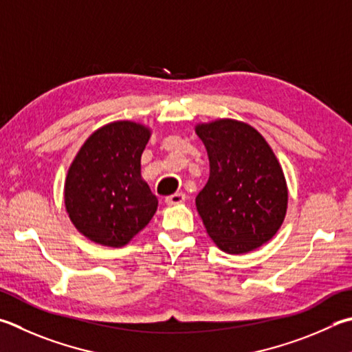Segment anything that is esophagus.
Masks as SVG:
<instances>
[{
  "label": "esophagus",
  "instance_id": "34e87169",
  "mask_svg": "<svg viewBox=\"0 0 352 352\" xmlns=\"http://www.w3.org/2000/svg\"><path fill=\"white\" fill-rule=\"evenodd\" d=\"M184 200H186V195L182 194V192L172 194V195L164 198V201H166V204H168V206H174V204H180V203H183Z\"/></svg>",
  "mask_w": 352,
  "mask_h": 352
}]
</instances>
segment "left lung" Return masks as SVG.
<instances>
[{"label": "left lung", "instance_id": "obj_1", "mask_svg": "<svg viewBox=\"0 0 352 352\" xmlns=\"http://www.w3.org/2000/svg\"><path fill=\"white\" fill-rule=\"evenodd\" d=\"M195 132L210 168L195 198L206 232L223 252H251L283 225L287 184L282 166L263 135L243 121L198 123Z\"/></svg>", "mask_w": 352, "mask_h": 352}]
</instances>
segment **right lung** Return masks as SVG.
<instances>
[{
    "label": "right lung",
    "instance_id": "obj_1",
    "mask_svg": "<svg viewBox=\"0 0 352 352\" xmlns=\"http://www.w3.org/2000/svg\"><path fill=\"white\" fill-rule=\"evenodd\" d=\"M151 133L142 123L113 121L95 131L69 166L66 212L91 241L124 246L157 212V197L142 177V154Z\"/></svg>",
    "mask_w": 352,
    "mask_h": 352
}]
</instances>
